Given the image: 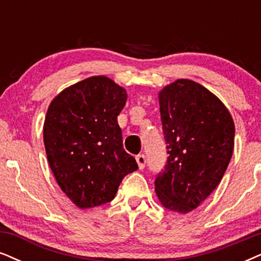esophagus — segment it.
Segmentation results:
<instances>
[{"label": "esophagus", "mask_w": 261, "mask_h": 261, "mask_svg": "<svg viewBox=\"0 0 261 261\" xmlns=\"http://www.w3.org/2000/svg\"><path fill=\"white\" fill-rule=\"evenodd\" d=\"M136 161L138 164V167H140V170H143L144 166H146V155L138 154L136 156Z\"/></svg>", "instance_id": "1"}]
</instances>
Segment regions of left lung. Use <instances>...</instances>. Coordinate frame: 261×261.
Returning <instances> with one entry per match:
<instances>
[{"label": "left lung", "instance_id": "8db88e82", "mask_svg": "<svg viewBox=\"0 0 261 261\" xmlns=\"http://www.w3.org/2000/svg\"><path fill=\"white\" fill-rule=\"evenodd\" d=\"M159 103L169 158L155 193L165 208L186 214L222 180L232 156L235 124L225 105L190 79L166 85Z\"/></svg>", "mask_w": 261, "mask_h": 261}]
</instances>
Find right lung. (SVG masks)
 Instances as JSON below:
<instances>
[{"label":"right lung","mask_w":261,"mask_h":261,"mask_svg":"<svg viewBox=\"0 0 261 261\" xmlns=\"http://www.w3.org/2000/svg\"><path fill=\"white\" fill-rule=\"evenodd\" d=\"M126 98L111 78L94 75L64 89L49 105L43 125L49 166L79 208L110 202L123 178L138 169L124 150L117 121Z\"/></svg>","instance_id":"add662e5"}]
</instances>
